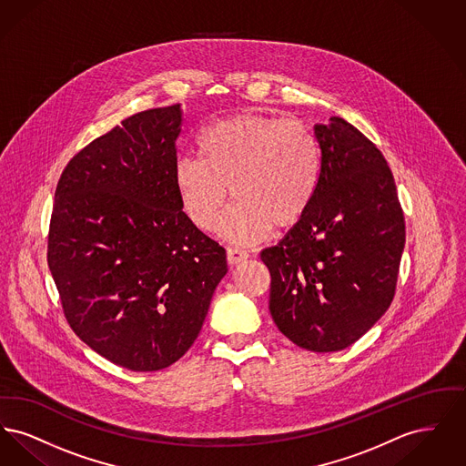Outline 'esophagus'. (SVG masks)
Here are the masks:
<instances>
[{
  "label": "esophagus",
  "instance_id": "34e87169",
  "mask_svg": "<svg viewBox=\"0 0 466 466\" xmlns=\"http://www.w3.org/2000/svg\"><path fill=\"white\" fill-rule=\"evenodd\" d=\"M248 258V253L239 248H227V262L230 266H238Z\"/></svg>",
  "mask_w": 466,
  "mask_h": 466
}]
</instances>
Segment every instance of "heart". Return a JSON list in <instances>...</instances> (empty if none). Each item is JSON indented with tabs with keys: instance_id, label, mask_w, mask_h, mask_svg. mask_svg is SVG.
I'll list each match as a JSON object with an SVG mask.
<instances>
[{
	"instance_id": "obj_1",
	"label": "heart",
	"mask_w": 466,
	"mask_h": 466,
	"mask_svg": "<svg viewBox=\"0 0 466 466\" xmlns=\"http://www.w3.org/2000/svg\"><path fill=\"white\" fill-rule=\"evenodd\" d=\"M199 158L183 157L175 183L188 220L204 232L220 222L234 244L266 239L270 227L287 230L309 211L321 175L316 136L299 120L239 113L208 126L198 137Z\"/></svg>"
}]
</instances>
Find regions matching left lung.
<instances>
[{
  "label": "left lung",
  "instance_id": "1",
  "mask_svg": "<svg viewBox=\"0 0 466 466\" xmlns=\"http://www.w3.org/2000/svg\"><path fill=\"white\" fill-rule=\"evenodd\" d=\"M321 175L314 202L260 253L279 332L308 351H340L369 332L397 289L405 222L376 145L340 116L316 124Z\"/></svg>",
  "mask_w": 466,
  "mask_h": 466
}]
</instances>
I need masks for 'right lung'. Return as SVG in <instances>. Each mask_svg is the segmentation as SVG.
Returning a JSON list of instances; mask_svg holds the SVG:
<instances>
[{"label": "right lung", "instance_id": "right-lung-1", "mask_svg": "<svg viewBox=\"0 0 466 466\" xmlns=\"http://www.w3.org/2000/svg\"><path fill=\"white\" fill-rule=\"evenodd\" d=\"M181 106L141 111L67 162L56 188L48 267L69 327L134 372L173 365L198 339L225 249L181 211Z\"/></svg>", "mask_w": 466, "mask_h": 466}]
</instances>
